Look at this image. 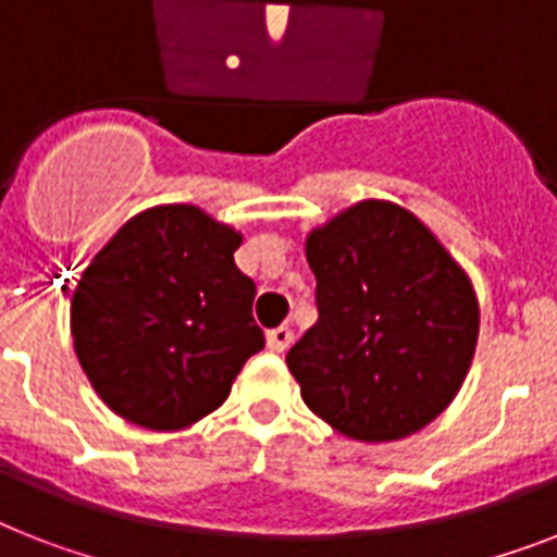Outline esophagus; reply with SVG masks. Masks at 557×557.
Wrapping results in <instances>:
<instances>
[{
	"instance_id": "obj_1",
	"label": "esophagus",
	"mask_w": 557,
	"mask_h": 557,
	"mask_svg": "<svg viewBox=\"0 0 557 557\" xmlns=\"http://www.w3.org/2000/svg\"><path fill=\"white\" fill-rule=\"evenodd\" d=\"M292 341H294V334H292V329H288V325H277V329H271L269 332V337H265V343H269V349L271 351H286L288 346H292Z\"/></svg>"
}]
</instances>
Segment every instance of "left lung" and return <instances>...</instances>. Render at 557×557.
<instances>
[{"mask_svg": "<svg viewBox=\"0 0 557 557\" xmlns=\"http://www.w3.org/2000/svg\"><path fill=\"white\" fill-rule=\"evenodd\" d=\"M318 323L286 363L320 420L360 443L400 441L455 400L481 309L463 265L409 208L360 200L306 234Z\"/></svg>", "mask_w": 557, "mask_h": 557, "instance_id": "1", "label": "left lung"}]
</instances>
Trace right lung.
<instances>
[{"label":"right lung","mask_w":557,"mask_h":557,"mask_svg":"<svg viewBox=\"0 0 557 557\" xmlns=\"http://www.w3.org/2000/svg\"><path fill=\"white\" fill-rule=\"evenodd\" d=\"M243 234L202 208L139 211L90 257L71 297V337L108 409L176 432L225 404L263 349L255 280L234 263Z\"/></svg>","instance_id":"right-lung-1"}]
</instances>
